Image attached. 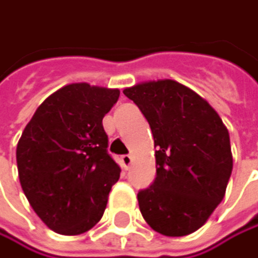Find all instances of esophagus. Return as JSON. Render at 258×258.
I'll list each match as a JSON object with an SVG mask.
<instances>
[{"label": "esophagus", "mask_w": 258, "mask_h": 258, "mask_svg": "<svg viewBox=\"0 0 258 258\" xmlns=\"http://www.w3.org/2000/svg\"><path fill=\"white\" fill-rule=\"evenodd\" d=\"M132 162H133L132 156H128V154H125V156H120V165H122V168H123L125 171H126L128 168H130Z\"/></svg>", "instance_id": "1"}]
</instances>
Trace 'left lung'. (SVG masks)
Listing matches in <instances>:
<instances>
[{"label":"left lung","instance_id":"left-lung-1","mask_svg":"<svg viewBox=\"0 0 258 258\" xmlns=\"http://www.w3.org/2000/svg\"><path fill=\"white\" fill-rule=\"evenodd\" d=\"M148 120L154 136L156 180L139 190L148 225L165 236L203 227L224 200L233 171L230 136L212 105L174 80L123 90Z\"/></svg>","mask_w":258,"mask_h":258}]
</instances>
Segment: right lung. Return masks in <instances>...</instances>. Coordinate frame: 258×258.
Returning <instances> with one entry per match:
<instances>
[{
    "label": "right lung",
    "mask_w": 258,
    "mask_h": 258,
    "mask_svg": "<svg viewBox=\"0 0 258 258\" xmlns=\"http://www.w3.org/2000/svg\"><path fill=\"white\" fill-rule=\"evenodd\" d=\"M119 98L117 89L68 84L36 110L18 142L22 190L52 231L75 236L102 218L120 168L108 154L102 117Z\"/></svg>",
    "instance_id": "right-lung-1"
}]
</instances>
